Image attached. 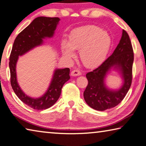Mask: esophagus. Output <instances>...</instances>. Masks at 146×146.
<instances>
[{"instance_id":"obj_1","label":"esophagus","mask_w":146,"mask_h":146,"mask_svg":"<svg viewBox=\"0 0 146 146\" xmlns=\"http://www.w3.org/2000/svg\"><path fill=\"white\" fill-rule=\"evenodd\" d=\"M81 74H82V72L79 70H78V69H74V70H73L71 72V76H80Z\"/></svg>"}]
</instances>
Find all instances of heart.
Returning <instances> with one entry per match:
<instances>
[{
	"label": "heart",
	"instance_id": "heart-1",
	"mask_svg": "<svg viewBox=\"0 0 146 146\" xmlns=\"http://www.w3.org/2000/svg\"><path fill=\"white\" fill-rule=\"evenodd\" d=\"M111 44V37L107 32L96 26L86 25L76 28L70 33L68 42H62L61 50L68 58L75 56L74 50H80L83 64L92 68L104 61Z\"/></svg>",
	"mask_w": 146,
	"mask_h": 146
}]
</instances>
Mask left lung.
<instances>
[{
  "label": "left lung",
  "instance_id": "left-lung-1",
  "mask_svg": "<svg viewBox=\"0 0 146 146\" xmlns=\"http://www.w3.org/2000/svg\"><path fill=\"white\" fill-rule=\"evenodd\" d=\"M134 53L129 36L123 30L120 42L114 52L101 65L86 74L88 85L83 97L91 108L97 111H106L120 104L127 94L132 83V69ZM112 68L121 72L124 83L120 90H109L104 81L106 74Z\"/></svg>",
  "mask_w": 146,
  "mask_h": 146
}]
</instances>
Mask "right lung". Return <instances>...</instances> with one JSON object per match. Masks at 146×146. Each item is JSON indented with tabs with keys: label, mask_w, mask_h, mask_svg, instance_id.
<instances>
[{
	"label": "right lung",
	"mask_w": 146,
	"mask_h": 146,
	"mask_svg": "<svg viewBox=\"0 0 146 146\" xmlns=\"http://www.w3.org/2000/svg\"><path fill=\"white\" fill-rule=\"evenodd\" d=\"M59 21L58 17H39L35 18L17 36L9 56L10 82L14 92L24 104L38 111L48 109L57 101L63 85L70 79V69H56L46 93L39 98H32L25 94L18 84L16 75L17 61L19 56L42 44L43 39L53 36Z\"/></svg>",
	"instance_id": "1"
}]
</instances>
